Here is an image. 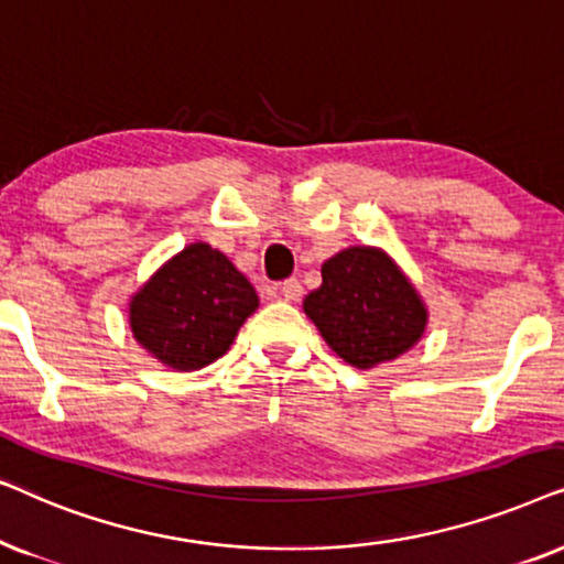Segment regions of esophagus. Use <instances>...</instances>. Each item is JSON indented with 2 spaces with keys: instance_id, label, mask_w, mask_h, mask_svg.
<instances>
[{
  "instance_id": "34e87169",
  "label": "esophagus",
  "mask_w": 564,
  "mask_h": 564,
  "mask_svg": "<svg viewBox=\"0 0 564 564\" xmlns=\"http://www.w3.org/2000/svg\"><path fill=\"white\" fill-rule=\"evenodd\" d=\"M304 294V286L299 278H286V281L281 283V299L283 302H299Z\"/></svg>"
}]
</instances>
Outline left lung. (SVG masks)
I'll list each match as a JSON object with an SVG mask.
<instances>
[{
  "instance_id": "obj_1",
  "label": "left lung",
  "mask_w": 564,
  "mask_h": 564,
  "mask_svg": "<svg viewBox=\"0 0 564 564\" xmlns=\"http://www.w3.org/2000/svg\"><path fill=\"white\" fill-rule=\"evenodd\" d=\"M304 312L329 348L356 369L402 356L427 322L412 283L373 247H348L329 258L322 286L304 299Z\"/></svg>"
}]
</instances>
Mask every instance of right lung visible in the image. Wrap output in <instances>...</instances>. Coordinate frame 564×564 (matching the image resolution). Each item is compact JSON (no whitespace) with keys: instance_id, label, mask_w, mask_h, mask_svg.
<instances>
[{"instance_id":"obj_1","label":"right lung","mask_w":564,"mask_h":564,"mask_svg":"<svg viewBox=\"0 0 564 564\" xmlns=\"http://www.w3.org/2000/svg\"><path fill=\"white\" fill-rule=\"evenodd\" d=\"M252 283L212 245L195 242L133 296V337L177 371L214 364L258 310Z\"/></svg>"}]
</instances>
